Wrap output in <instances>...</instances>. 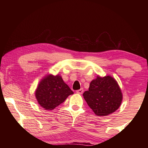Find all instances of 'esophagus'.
<instances>
[{
    "label": "esophagus",
    "mask_w": 148,
    "mask_h": 148,
    "mask_svg": "<svg viewBox=\"0 0 148 148\" xmlns=\"http://www.w3.org/2000/svg\"><path fill=\"white\" fill-rule=\"evenodd\" d=\"M76 92H77V94L82 95V94L84 92V89L82 88V89H79V90H77V91H76Z\"/></svg>",
    "instance_id": "esophagus-1"
}]
</instances>
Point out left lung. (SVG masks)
<instances>
[{
	"label": "left lung",
	"mask_w": 148,
	"mask_h": 148,
	"mask_svg": "<svg viewBox=\"0 0 148 148\" xmlns=\"http://www.w3.org/2000/svg\"><path fill=\"white\" fill-rule=\"evenodd\" d=\"M88 106L99 116L114 113L121 106L123 94L118 83L111 76H97L83 94Z\"/></svg>",
	"instance_id": "obj_1"
}]
</instances>
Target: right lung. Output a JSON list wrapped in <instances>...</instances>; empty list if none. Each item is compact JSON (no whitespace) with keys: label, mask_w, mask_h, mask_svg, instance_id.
<instances>
[{"label":"right lung","mask_w":148,"mask_h":148,"mask_svg":"<svg viewBox=\"0 0 148 148\" xmlns=\"http://www.w3.org/2000/svg\"><path fill=\"white\" fill-rule=\"evenodd\" d=\"M72 94L74 92L64 83L61 76L48 74L40 81L34 95L40 106L46 110H52Z\"/></svg>","instance_id":"add662e5"}]
</instances>
